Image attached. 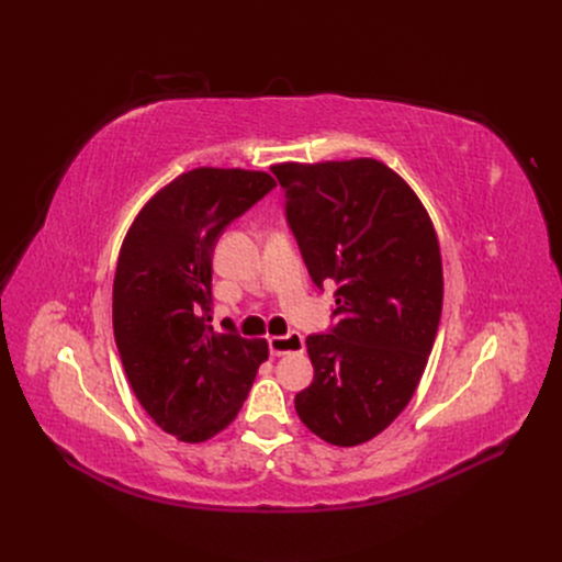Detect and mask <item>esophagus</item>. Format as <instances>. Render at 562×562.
<instances>
[{
    "label": "esophagus",
    "mask_w": 562,
    "mask_h": 562,
    "mask_svg": "<svg viewBox=\"0 0 562 562\" xmlns=\"http://www.w3.org/2000/svg\"><path fill=\"white\" fill-rule=\"evenodd\" d=\"M267 342H270L272 357H283L290 352H304V336L297 331H292L288 336H272Z\"/></svg>",
    "instance_id": "esophagus-1"
}]
</instances>
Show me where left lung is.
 Listing matches in <instances>:
<instances>
[{"label": "left lung", "instance_id": "left-lung-1", "mask_svg": "<svg viewBox=\"0 0 562 562\" xmlns=\"http://www.w3.org/2000/svg\"><path fill=\"white\" fill-rule=\"evenodd\" d=\"M272 171L313 283L338 285V325L306 338L315 375L295 409L327 443L359 446L409 405L432 352L443 304L439 239L416 192L380 159Z\"/></svg>", "mask_w": 562, "mask_h": 562}]
</instances>
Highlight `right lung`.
I'll return each mask as SVG.
<instances>
[{"label": "right lung", "instance_id": "1", "mask_svg": "<svg viewBox=\"0 0 562 562\" xmlns=\"http://www.w3.org/2000/svg\"><path fill=\"white\" fill-rule=\"evenodd\" d=\"M274 187L265 171H184L148 199L121 245L119 355L146 414L178 441L201 443L228 427L270 355L265 338L212 329L207 311L222 231Z\"/></svg>", "mask_w": 562, "mask_h": 562}]
</instances>
